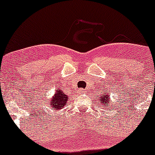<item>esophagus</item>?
Returning a JSON list of instances; mask_svg holds the SVG:
<instances>
[{
    "label": "esophagus",
    "mask_w": 155,
    "mask_h": 155,
    "mask_svg": "<svg viewBox=\"0 0 155 155\" xmlns=\"http://www.w3.org/2000/svg\"><path fill=\"white\" fill-rule=\"evenodd\" d=\"M83 91H84V90H83V89H81L80 92H83Z\"/></svg>",
    "instance_id": "obj_1"
}]
</instances>
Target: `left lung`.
Wrapping results in <instances>:
<instances>
[{
    "label": "left lung",
    "instance_id": "8db88e82",
    "mask_svg": "<svg viewBox=\"0 0 155 155\" xmlns=\"http://www.w3.org/2000/svg\"><path fill=\"white\" fill-rule=\"evenodd\" d=\"M97 98H98V101L101 104V105H106L107 107L108 105H110V102L112 101L110 98V94L108 93H107L106 91H104V93H102L101 95L97 96Z\"/></svg>",
    "mask_w": 155,
    "mask_h": 155
}]
</instances>
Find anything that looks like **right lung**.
<instances>
[{
    "instance_id": "add662e5",
    "label": "right lung",
    "mask_w": 155,
    "mask_h": 155,
    "mask_svg": "<svg viewBox=\"0 0 155 155\" xmlns=\"http://www.w3.org/2000/svg\"><path fill=\"white\" fill-rule=\"evenodd\" d=\"M69 100H70V96L66 94L61 88H58L55 91L54 95L51 98V107L54 110L57 111L58 110H61L67 104Z\"/></svg>"
}]
</instances>
